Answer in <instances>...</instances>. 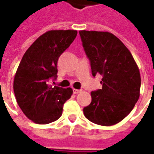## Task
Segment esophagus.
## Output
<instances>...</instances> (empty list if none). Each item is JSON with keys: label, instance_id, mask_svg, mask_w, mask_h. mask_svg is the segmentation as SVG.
<instances>
[{"label": "esophagus", "instance_id": "esophagus-1", "mask_svg": "<svg viewBox=\"0 0 154 154\" xmlns=\"http://www.w3.org/2000/svg\"><path fill=\"white\" fill-rule=\"evenodd\" d=\"M81 91H82V90H78V89H73V93L74 94L79 93V92H81Z\"/></svg>", "mask_w": 154, "mask_h": 154}]
</instances>
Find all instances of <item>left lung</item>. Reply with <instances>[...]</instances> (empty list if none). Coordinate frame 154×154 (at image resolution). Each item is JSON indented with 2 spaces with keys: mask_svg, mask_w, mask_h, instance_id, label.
Listing matches in <instances>:
<instances>
[{
  "mask_svg": "<svg viewBox=\"0 0 154 154\" xmlns=\"http://www.w3.org/2000/svg\"><path fill=\"white\" fill-rule=\"evenodd\" d=\"M91 72L102 75V88L91 91V102L84 107L87 119L103 126L114 125L128 116L138 101L141 77L132 54L109 32L79 31Z\"/></svg>",
  "mask_w": 154,
  "mask_h": 154,
  "instance_id": "left-lung-1",
  "label": "left lung"
}]
</instances>
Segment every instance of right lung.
Wrapping results in <instances>:
<instances>
[{
	"instance_id": "add662e5",
	"label": "right lung",
	"mask_w": 154,
	"mask_h": 154,
	"mask_svg": "<svg viewBox=\"0 0 154 154\" xmlns=\"http://www.w3.org/2000/svg\"><path fill=\"white\" fill-rule=\"evenodd\" d=\"M77 35V30H49L39 36L22 57L14 78L19 106L33 122L46 125L60 118L72 89L48 84L56 79L58 57Z\"/></svg>"
}]
</instances>
